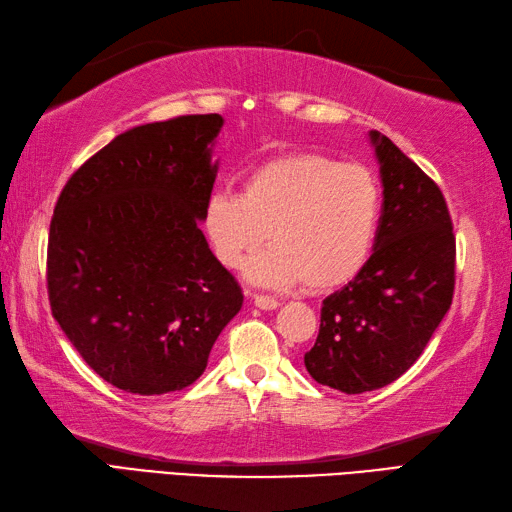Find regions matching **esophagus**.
I'll use <instances>...</instances> for the list:
<instances>
[{
  "label": "esophagus",
  "mask_w": 512,
  "mask_h": 512,
  "mask_svg": "<svg viewBox=\"0 0 512 512\" xmlns=\"http://www.w3.org/2000/svg\"><path fill=\"white\" fill-rule=\"evenodd\" d=\"M247 295H252V300H254V304L258 306V309L274 311L276 306H278V300H276V298H271V295H265V293H252V291H247Z\"/></svg>",
  "instance_id": "1"
}]
</instances>
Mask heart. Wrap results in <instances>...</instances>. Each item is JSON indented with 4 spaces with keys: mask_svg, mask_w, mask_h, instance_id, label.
Segmentation results:
<instances>
[{
    "mask_svg": "<svg viewBox=\"0 0 512 512\" xmlns=\"http://www.w3.org/2000/svg\"><path fill=\"white\" fill-rule=\"evenodd\" d=\"M383 192L363 164L298 153L254 168L241 192H214L203 230L223 267H241L269 238L247 274L276 287L331 291L355 280L379 234Z\"/></svg>",
    "mask_w": 512,
    "mask_h": 512,
    "instance_id": "obj_1",
    "label": "heart"
}]
</instances>
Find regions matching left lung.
Segmentation results:
<instances>
[{
  "label": "left lung",
  "mask_w": 512,
  "mask_h": 512,
  "mask_svg": "<svg viewBox=\"0 0 512 512\" xmlns=\"http://www.w3.org/2000/svg\"><path fill=\"white\" fill-rule=\"evenodd\" d=\"M383 181L374 252L361 274L322 304L315 346L304 355L328 388L379 390L414 366L456 287V234L445 195L390 138L372 131Z\"/></svg>",
  "instance_id": "left-lung-1"
}]
</instances>
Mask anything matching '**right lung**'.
Listing matches in <instances>:
<instances>
[{
	"label": "right lung",
	"instance_id": "right-lung-1",
	"mask_svg": "<svg viewBox=\"0 0 512 512\" xmlns=\"http://www.w3.org/2000/svg\"><path fill=\"white\" fill-rule=\"evenodd\" d=\"M219 113L118 135L67 179L48 236L54 320L98 377L153 396L184 390L208 366L243 291L199 221L217 164Z\"/></svg>",
	"mask_w": 512,
	"mask_h": 512
}]
</instances>
